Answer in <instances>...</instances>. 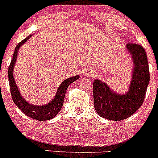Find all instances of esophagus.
<instances>
[{
    "instance_id": "esophagus-1",
    "label": "esophagus",
    "mask_w": 158,
    "mask_h": 158,
    "mask_svg": "<svg viewBox=\"0 0 158 158\" xmlns=\"http://www.w3.org/2000/svg\"><path fill=\"white\" fill-rule=\"evenodd\" d=\"M86 75H87V77H92L93 76V72H87L86 73Z\"/></svg>"
}]
</instances>
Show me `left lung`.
Here are the masks:
<instances>
[{"label": "left lung", "mask_w": 158, "mask_h": 158, "mask_svg": "<svg viewBox=\"0 0 158 158\" xmlns=\"http://www.w3.org/2000/svg\"><path fill=\"white\" fill-rule=\"evenodd\" d=\"M131 56L133 69L128 91L117 93L105 82L93 81V100L100 116L114 121L123 120L131 116L142 106L150 82V70L144 48L135 43L126 45Z\"/></svg>", "instance_id": "1"}]
</instances>
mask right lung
Here are the masks:
<instances>
[{"mask_svg":"<svg viewBox=\"0 0 158 158\" xmlns=\"http://www.w3.org/2000/svg\"><path fill=\"white\" fill-rule=\"evenodd\" d=\"M31 36V35L27 36L23 40H22L20 43H18V45L15 48L12 62H11L8 70L10 91L14 103L19 107L20 111L24 113L25 115H27L30 118L36 119V120L47 121L54 118L57 115V114L59 112L60 110L62 109L67 88L69 87L70 84L79 79L80 76L76 75V76L71 77L67 78L66 80L63 81L59 85V87H58V90L56 92V95L47 104L35 105V104H32L29 103L28 101H27L24 99V97L22 96L19 89H18V86L16 85V81H15V78H14L13 72L14 68H15V64H16V59H17L16 58H17L19 47H22L23 43H26L28 40V39H30Z\"/></svg>","mask_w":158,"mask_h":158,"instance_id":"right-lung-1","label":"right lung"}]
</instances>
